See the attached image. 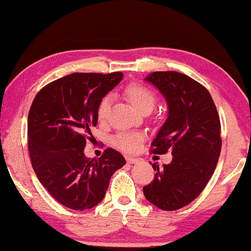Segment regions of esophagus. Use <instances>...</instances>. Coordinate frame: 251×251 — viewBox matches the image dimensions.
I'll return each instance as SVG.
<instances>
[{"label": "esophagus", "mask_w": 251, "mask_h": 251, "mask_svg": "<svg viewBox=\"0 0 251 251\" xmlns=\"http://www.w3.org/2000/svg\"><path fill=\"white\" fill-rule=\"evenodd\" d=\"M126 162L129 164H133V163H138L139 160L136 159V157H126Z\"/></svg>", "instance_id": "34e87169"}]
</instances>
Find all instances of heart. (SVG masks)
<instances>
[{"instance_id":"b5f03b06","label":"heart","mask_w":251,"mask_h":251,"mask_svg":"<svg viewBox=\"0 0 251 251\" xmlns=\"http://www.w3.org/2000/svg\"><path fill=\"white\" fill-rule=\"evenodd\" d=\"M126 96L129 101L135 106L140 112L145 109H153L156 102V95L152 89L143 83L129 84L126 88ZM109 105H111V99L109 97H104L99 102L97 107V116L99 121H105L107 119L109 113ZM145 139V135L138 131H121L118 135L113 137V145L116 149L123 151L126 153H133L139 149L140 144Z\"/></svg>"}]
</instances>
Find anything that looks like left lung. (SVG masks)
<instances>
[{"label": "left lung", "instance_id": "1", "mask_svg": "<svg viewBox=\"0 0 251 251\" xmlns=\"http://www.w3.org/2000/svg\"><path fill=\"white\" fill-rule=\"evenodd\" d=\"M145 80L159 89L168 104V119L153 140L151 153L171 152L173 161L159 168L143 187L151 203L166 211L195 200L214 174L222 150L221 121L203 85L178 72H154Z\"/></svg>", "mask_w": 251, "mask_h": 251}]
</instances>
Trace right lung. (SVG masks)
I'll list each match as a JSON object with an SVG mask.
<instances>
[{
    "label": "right lung",
    "mask_w": 251,
    "mask_h": 251,
    "mask_svg": "<svg viewBox=\"0 0 251 251\" xmlns=\"http://www.w3.org/2000/svg\"><path fill=\"white\" fill-rule=\"evenodd\" d=\"M122 77L121 72L66 75L41 89L30 106L27 135L33 169L51 197L73 210L97 205L112 175L126 164L111 147L99 159L84 155L99 102Z\"/></svg>",
    "instance_id": "add662e5"
}]
</instances>
